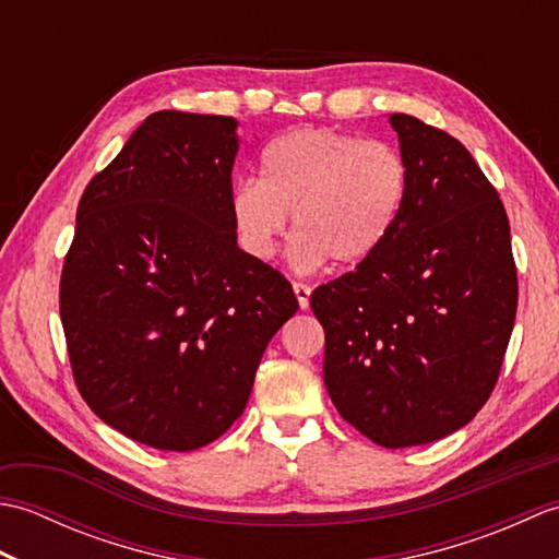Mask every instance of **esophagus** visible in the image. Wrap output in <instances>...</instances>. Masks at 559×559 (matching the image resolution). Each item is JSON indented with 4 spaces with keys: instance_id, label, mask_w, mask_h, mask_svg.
I'll return each mask as SVG.
<instances>
[{
    "instance_id": "esophagus-1",
    "label": "esophagus",
    "mask_w": 559,
    "mask_h": 559,
    "mask_svg": "<svg viewBox=\"0 0 559 559\" xmlns=\"http://www.w3.org/2000/svg\"><path fill=\"white\" fill-rule=\"evenodd\" d=\"M293 290H295V298H298L300 310H307V307H310V295H312V288L307 286V283H293Z\"/></svg>"
}]
</instances>
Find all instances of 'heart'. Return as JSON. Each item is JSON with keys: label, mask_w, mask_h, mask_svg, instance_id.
I'll list each match as a JSON object with an SVG mask.
<instances>
[{"label": "heart", "mask_w": 559, "mask_h": 559, "mask_svg": "<svg viewBox=\"0 0 559 559\" xmlns=\"http://www.w3.org/2000/svg\"><path fill=\"white\" fill-rule=\"evenodd\" d=\"M406 197L408 165L396 148L302 127L261 151L259 180L233 187L230 218L237 240L257 261L278 252L293 216L295 269L314 271L329 259L355 266L386 242Z\"/></svg>", "instance_id": "obj_1"}]
</instances>
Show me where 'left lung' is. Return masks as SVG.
Here are the masks:
<instances>
[{"label": "left lung", "instance_id": "obj_1", "mask_svg": "<svg viewBox=\"0 0 559 559\" xmlns=\"http://www.w3.org/2000/svg\"><path fill=\"white\" fill-rule=\"evenodd\" d=\"M408 197L386 242L319 286L324 384L355 430L386 449L461 430L490 399L516 317L507 211L468 148L389 115Z\"/></svg>", "mask_w": 559, "mask_h": 559}]
</instances>
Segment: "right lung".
<instances>
[{
    "label": "right lung",
    "instance_id": "add662e5",
    "mask_svg": "<svg viewBox=\"0 0 559 559\" xmlns=\"http://www.w3.org/2000/svg\"><path fill=\"white\" fill-rule=\"evenodd\" d=\"M235 117L160 110L88 182L59 283L71 370L91 411L163 451L240 418L290 283L237 247Z\"/></svg>",
    "mask_w": 559,
    "mask_h": 559
}]
</instances>
